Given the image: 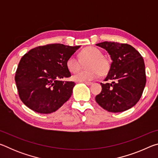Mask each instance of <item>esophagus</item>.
I'll use <instances>...</instances> for the list:
<instances>
[{
    "instance_id": "34e87169",
    "label": "esophagus",
    "mask_w": 158,
    "mask_h": 158,
    "mask_svg": "<svg viewBox=\"0 0 158 158\" xmlns=\"http://www.w3.org/2000/svg\"><path fill=\"white\" fill-rule=\"evenodd\" d=\"M83 83H84V84H85L86 85H91L93 83L92 82H90V81H84Z\"/></svg>"
}]
</instances>
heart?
<instances>
[{
	"instance_id": "b5f03b06",
	"label": "heart",
	"mask_w": 158,
	"mask_h": 158,
	"mask_svg": "<svg viewBox=\"0 0 158 158\" xmlns=\"http://www.w3.org/2000/svg\"><path fill=\"white\" fill-rule=\"evenodd\" d=\"M79 57L80 59L72 55L66 61L67 68L73 73H77L82 67L83 62L89 61L87 65L89 69L80 71L73 75V79L74 81H91L100 75H106L110 70V61L103 56L102 52L97 47L90 46L84 48L79 53Z\"/></svg>"
}]
</instances>
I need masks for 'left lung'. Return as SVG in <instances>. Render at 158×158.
I'll list each match as a JSON object with an SVG mask.
<instances>
[{"label": "left lung", "mask_w": 158, "mask_h": 158, "mask_svg": "<svg viewBox=\"0 0 158 158\" xmlns=\"http://www.w3.org/2000/svg\"><path fill=\"white\" fill-rule=\"evenodd\" d=\"M106 49L112 60L111 69L100 83L102 91L95 100L101 107L117 113L132 108L142 95L146 82L145 64L138 51L127 44L103 42L96 44Z\"/></svg>", "instance_id": "8db88e82"}]
</instances>
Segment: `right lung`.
Segmentation results:
<instances>
[{"instance_id":"1","label":"right lung","mask_w":158,"mask_h":158,"mask_svg":"<svg viewBox=\"0 0 158 158\" xmlns=\"http://www.w3.org/2000/svg\"><path fill=\"white\" fill-rule=\"evenodd\" d=\"M80 46L50 44L34 48L23 56L15 74L19 96L29 109L51 114L71 97L74 81L60 79L71 77L67 59Z\"/></svg>"}]
</instances>
